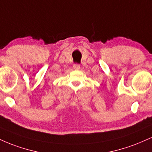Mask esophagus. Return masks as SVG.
Returning a JSON list of instances; mask_svg holds the SVG:
<instances>
[{
  "label": "esophagus",
  "mask_w": 152,
  "mask_h": 152,
  "mask_svg": "<svg viewBox=\"0 0 152 152\" xmlns=\"http://www.w3.org/2000/svg\"><path fill=\"white\" fill-rule=\"evenodd\" d=\"M74 69H75V70H78V69H80V65H79V64H74Z\"/></svg>",
  "instance_id": "1"
}]
</instances>
